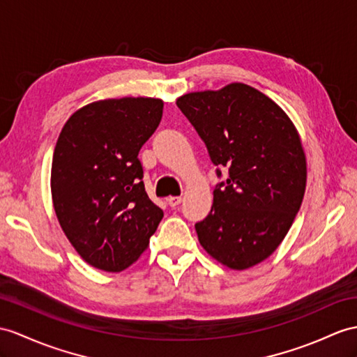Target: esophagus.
<instances>
[{"label":"esophagus","mask_w":357,"mask_h":357,"mask_svg":"<svg viewBox=\"0 0 357 357\" xmlns=\"http://www.w3.org/2000/svg\"><path fill=\"white\" fill-rule=\"evenodd\" d=\"M181 197H168L167 198V203L171 206V207H177L180 203H181Z\"/></svg>","instance_id":"esophagus-1"}]
</instances>
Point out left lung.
I'll return each instance as SVG.
<instances>
[{
    "label": "left lung",
    "mask_w": 357,
    "mask_h": 357,
    "mask_svg": "<svg viewBox=\"0 0 357 357\" xmlns=\"http://www.w3.org/2000/svg\"><path fill=\"white\" fill-rule=\"evenodd\" d=\"M181 113L203 139L216 176L213 206L195 224L199 244L222 265L247 269L289 231L306 189V158L288 115L244 83L186 93Z\"/></svg>",
    "instance_id": "8db88e82"
}]
</instances>
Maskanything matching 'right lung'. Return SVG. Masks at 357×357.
Segmentation results:
<instances>
[{
    "label": "right lung",
    "mask_w": 357,
    "mask_h": 357,
    "mask_svg": "<svg viewBox=\"0 0 357 357\" xmlns=\"http://www.w3.org/2000/svg\"><path fill=\"white\" fill-rule=\"evenodd\" d=\"M162 113L158 98L102 100L77 110L57 139L51 167L57 220L77 253L102 271L136 262L163 218L145 192L137 158Z\"/></svg>",
    "instance_id": "1"
}]
</instances>
